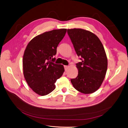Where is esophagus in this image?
Segmentation results:
<instances>
[{"instance_id": "obj_1", "label": "esophagus", "mask_w": 128, "mask_h": 128, "mask_svg": "<svg viewBox=\"0 0 128 128\" xmlns=\"http://www.w3.org/2000/svg\"><path fill=\"white\" fill-rule=\"evenodd\" d=\"M68 66H64V68H65V71H66L67 70H68Z\"/></svg>"}]
</instances>
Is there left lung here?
Returning a JSON list of instances; mask_svg holds the SVG:
<instances>
[{"instance_id":"8db88e82","label":"left lung","mask_w":128,"mask_h":128,"mask_svg":"<svg viewBox=\"0 0 128 128\" xmlns=\"http://www.w3.org/2000/svg\"><path fill=\"white\" fill-rule=\"evenodd\" d=\"M77 55L82 61L76 64L78 74L70 80L77 90L90 94L97 90L107 70L106 53L100 40L92 32L82 29L68 30Z\"/></svg>"}]
</instances>
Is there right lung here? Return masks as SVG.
Here are the masks:
<instances>
[{"label":"right lung","mask_w":128,"mask_h":128,"mask_svg":"<svg viewBox=\"0 0 128 128\" xmlns=\"http://www.w3.org/2000/svg\"><path fill=\"white\" fill-rule=\"evenodd\" d=\"M66 29L53 30L38 35L28 44L23 56V72L28 85L38 95L45 96L55 88L64 72L63 65L53 62Z\"/></svg>","instance_id":"obj_1"}]
</instances>
